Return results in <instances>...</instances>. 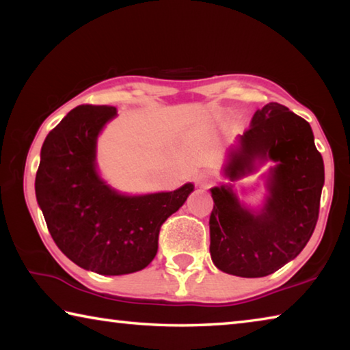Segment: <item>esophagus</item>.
Masks as SVG:
<instances>
[{
  "label": "esophagus",
  "instance_id": "obj_1",
  "mask_svg": "<svg viewBox=\"0 0 350 350\" xmlns=\"http://www.w3.org/2000/svg\"><path fill=\"white\" fill-rule=\"evenodd\" d=\"M215 179H216V176H215V173H213V171H200V173L196 177L198 183H199V185H202V187L210 185V183L215 182Z\"/></svg>",
  "mask_w": 350,
  "mask_h": 350
}]
</instances>
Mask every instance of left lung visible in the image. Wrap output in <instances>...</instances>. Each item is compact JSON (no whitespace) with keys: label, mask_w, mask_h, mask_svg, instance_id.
<instances>
[{"label":"left lung","mask_w":350,"mask_h":350,"mask_svg":"<svg viewBox=\"0 0 350 350\" xmlns=\"http://www.w3.org/2000/svg\"><path fill=\"white\" fill-rule=\"evenodd\" d=\"M254 159L278 162L262 213L242 208L230 188H211V259L219 270L242 278L267 276L303 252L315 230L324 185L323 157L309 122L284 105L271 102L254 112L225 174L239 179L253 171Z\"/></svg>","instance_id":"1"}]
</instances>
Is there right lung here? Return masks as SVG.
<instances>
[{
    "mask_svg": "<svg viewBox=\"0 0 350 350\" xmlns=\"http://www.w3.org/2000/svg\"><path fill=\"white\" fill-rule=\"evenodd\" d=\"M114 106L80 105L47 134L35 194L57 247L79 267L126 275L156 256L162 224L180 208L193 183L176 191L122 196L96 171V142Z\"/></svg>",
    "mask_w": 350,
    "mask_h": 350,
    "instance_id": "add662e5",
    "label": "right lung"
}]
</instances>
